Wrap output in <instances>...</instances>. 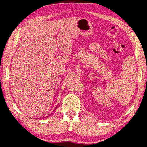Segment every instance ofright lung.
<instances>
[{
  "instance_id": "1",
  "label": "right lung",
  "mask_w": 147,
  "mask_h": 147,
  "mask_svg": "<svg viewBox=\"0 0 147 147\" xmlns=\"http://www.w3.org/2000/svg\"><path fill=\"white\" fill-rule=\"evenodd\" d=\"M57 108V107H55V108ZM51 114H52V113H51Z\"/></svg>"
}]
</instances>
